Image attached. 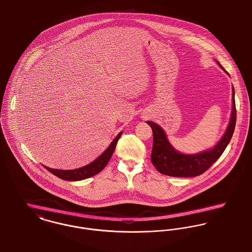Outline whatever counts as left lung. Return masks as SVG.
<instances>
[{
    "instance_id": "left-lung-1",
    "label": "left lung",
    "mask_w": 252,
    "mask_h": 252,
    "mask_svg": "<svg viewBox=\"0 0 252 252\" xmlns=\"http://www.w3.org/2000/svg\"><path fill=\"white\" fill-rule=\"evenodd\" d=\"M220 68L223 69L218 60H215ZM154 133V146L152 152V162L156 170L165 175L174 177H193L203 174L222 155L229 144L236 125L235 92L232 86V109L227 127L220 141L211 149L204 150L197 154H182L175 150L169 142L164 129L152 121L147 122Z\"/></svg>"
}]
</instances>
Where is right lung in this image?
<instances>
[{"label": "right lung", "instance_id": "1", "mask_svg": "<svg viewBox=\"0 0 252 252\" xmlns=\"http://www.w3.org/2000/svg\"><path fill=\"white\" fill-rule=\"evenodd\" d=\"M122 133L123 132L121 131L113 139V141L108 146V148L101 155H99L97 159H95L94 161H92L91 163H89L86 166H83L81 168H78L75 170H58V169L49 168L44 165L43 166L52 174L57 175L58 177L63 179V180H67V181H78V180H83L88 177H91L95 174L100 173L104 169V167L107 165V163L109 162L111 156L115 151L117 142L120 139Z\"/></svg>", "mask_w": 252, "mask_h": 252}]
</instances>
